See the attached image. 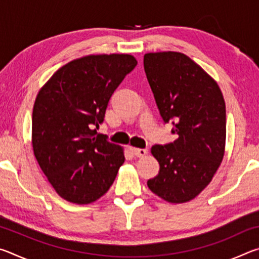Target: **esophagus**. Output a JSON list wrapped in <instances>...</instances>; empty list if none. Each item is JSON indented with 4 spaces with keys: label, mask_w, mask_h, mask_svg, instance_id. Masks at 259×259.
<instances>
[{
    "label": "esophagus",
    "mask_w": 259,
    "mask_h": 259,
    "mask_svg": "<svg viewBox=\"0 0 259 259\" xmlns=\"http://www.w3.org/2000/svg\"><path fill=\"white\" fill-rule=\"evenodd\" d=\"M131 151H133L134 154L137 156V157L146 156V154L148 153V151L146 150V148H131Z\"/></svg>",
    "instance_id": "1"
}]
</instances>
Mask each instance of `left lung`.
Returning <instances> with one entry per match:
<instances>
[{
    "label": "left lung",
    "instance_id": "1",
    "mask_svg": "<svg viewBox=\"0 0 259 259\" xmlns=\"http://www.w3.org/2000/svg\"><path fill=\"white\" fill-rule=\"evenodd\" d=\"M144 69L162 120L178 137L152 147L160 171L147 186L166 202H187L208 186L224 157L225 100L217 82L181 52L146 54Z\"/></svg>",
    "mask_w": 259,
    "mask_h": 259
}]
</instances>
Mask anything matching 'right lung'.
I'll use <instances>...</instances> for the list:
<instances>
[{
  "label": "right lung",
  "instance_id": "1",
  "mask_svg": "<svg viewBox=\"0 0 259 259\" xmlns=\"http://www.w3.org/2000/svg\"><path fill=\"white\" fill-rule=\"evenodd\" d=\"M137 65L131 55H90L60 67L38 91L32 144L48 181L66 201L88 204L106 193L123 148L97 133L112 95Z\"/></svg>",
  "mask_w": 259,
  "mask_h": 259
}]
</instances>
